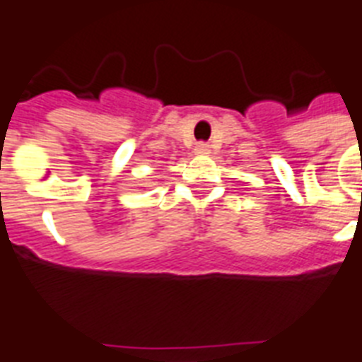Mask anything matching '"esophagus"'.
<instances>
[{
  "label": "esophagus",
  "instance_id": "1",
  "mask_svg": "<svg viewBox=\"0 0 362 362\" xmlns=\"http://www.w3.org/2000/svg\"><path fill=\"white\" fill-rule=\"evenodd\" d=\"M194 151L198 153V155H207V153H209V146H207L205 141H198L194 147Z\"/></svg>",
  "mask_w": 362,
  "mask_h": 362
}]
</instances>
